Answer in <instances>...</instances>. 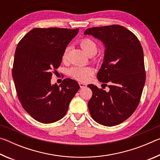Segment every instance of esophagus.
<instances>
[{
	"label": "esophagus",
	"mask_w": 160,
	"mask_h": 160,
	"mask_svg": "<svg viewBox=\"0 0 160 160\" xmlns=\"http://www.w3.org/2000/svg\"><path fill=\"white\" fill-rule=\"evenodd\" d=\"M79 85L80 87V88H86L87 85L85 83H83V82H79Z\"/></svg>",
	"instance_id": "obj_1"
}]
</instances>
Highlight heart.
Masks as SVG:
<instances>
[{"instance_id": "b5f03b06", "label": "heart", "mask_w": 160, "mask_h": 160, "mask_svg": "<svg viewBox=\"0 0 160 160\" xmlns=\"http://www.w3.org/2000/svg\"><path fill=\"white\" fill-rule=\"evenodd\" d=\"M81 48L89 56L94 55L97 51V45L93 40L89 38H84L80 41ZM68 48L63 54V59L67 57ZM94 69L90 66H74L68 70V73L72 78L82 82H87L94 74Z\"/></svg>"}]
</instances>
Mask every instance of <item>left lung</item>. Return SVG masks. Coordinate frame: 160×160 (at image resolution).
I'll return each mask as SVG.
<instances>
[{"mask_svg":"<svg viewBox=\"0 0 160 160\" xmlns=\"http://www.w3.org/2000/svg\"><path fill=\"white\" fill-rule=\"evenodd\" d=\"M84 34L104 44V61L97 77L99 82H109L108 92L88 85L92 91L88 102L90 115L101 125H118L132 114L142 95L145 70L141 44L132 32L118 25L89 28Z\"/></svg>","mask_w":160,"mask_h":160,"instance_id":"left-lung-1","label":"left lung"}]
</instances>
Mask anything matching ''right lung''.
Returning a JSON list of instances; mask_svg holds the SVG:
<instances>
[{
  "instance_id": "right-lung-1",
  "label": "right lung",
  "mask_w": 160,
  "mask_h": 160,
  "mask_svg": "<svg viewBox=\"0 0 160 160\" xmlns=\"http://www.w3.org/2000/svg\"><path fill=\"white\" fill-rule=\"evenodd\" d=\"M79 29L34 28L25 35L15 50L12 78L22 107L39 122L60 120L80 86L66 78L60 85L51 79L60 66L66 47Z\"/></svg>"
}]
</instances>
